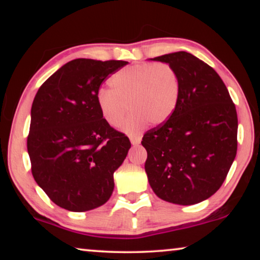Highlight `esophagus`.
Masks as SVG:
<instances>
[{"label": "esophagus", "mask_w": 260, "mask_h": 260, "mask_svg": "<svg viewBox=\"0 0 260 260\" xmlns=\"http://www.w3.org/2000/svg\"><path fill=\"white\" fill-rule=\"evenodd\" d=\"M129 140H131V143L133 144V146H136V144H139L141 142L140 136H129Z\"/></svg>", "instance_id": "obj_1"}]
</instances>
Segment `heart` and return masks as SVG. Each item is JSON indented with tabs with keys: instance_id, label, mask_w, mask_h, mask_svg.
I'll return each instance as SVG.
<instances>
[{
	"instance_id": "heart-1",
	"label": "heart",
	"mask_w": 260,
	"mask_h": 260,
	"mask_svg": "<svg viewBox=\"0 0 260 260\" xmlns=\"http://www.w3.org/2000/svg\"><path fill=\"white\" fill-rule=\"evenodd\" d=\"M112 89L98 93V107L110 126L118 127L129 108L133 112L121 131L136 134L151 121L161 125L172 117L178 107L181 83L177 71L166 63H146L127 67L110 79Z\"/></svg>"
}]
</instances>
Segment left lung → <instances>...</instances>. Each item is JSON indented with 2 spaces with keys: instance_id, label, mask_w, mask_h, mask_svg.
Instances as JSON below:
<instances>
[{
  "instance_id": "1",
  "label": "left lung",
  "mask_w": 260,
  "mask_h": 260,
  "mask_svg": "<svg viewBox=\"0 0 260 260\" xmlns=\"http://www.w3.org/2000/svg\"><path fill=\"white\" fill-rule=\"evenodd\" d=\"M179 74L181 94L172 117L143 135L146 172L162 201L192 205L225 181L237 150V113L214 70L186 51L155 57Z\"/></svg>"
}]
</instances>
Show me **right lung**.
<instances>
[{"instance_id":"add662e5","label":"right lung","mask_w":260,"mask_h":260,"mask_svg":"<svg viewBox=\"0 0 260 260\" xmlns=\"http://www.w3.org/2000/svg\"><path fill=\"white\" fill-rule=\"evenodd\" d=\"M127 63L73 59L35 95L27 136L32 174L48 197L65 210L85 212L112 195L113 173L125 160L131 142L103 119L96 98L105 79Z\"/></svg>"}]
</instances>
